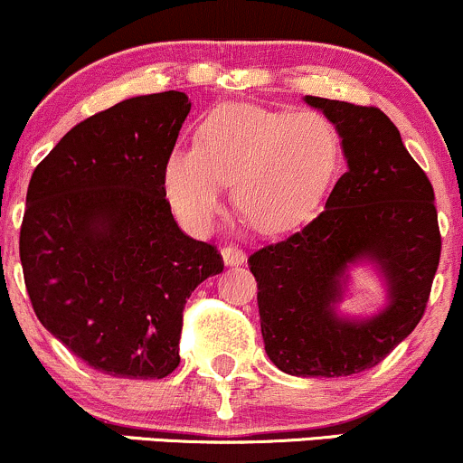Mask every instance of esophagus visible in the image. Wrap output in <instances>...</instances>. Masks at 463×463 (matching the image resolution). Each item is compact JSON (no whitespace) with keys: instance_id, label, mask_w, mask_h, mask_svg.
<instances>
[{"instance_id":"1","label":"esophagus","mask_w":463,"mask_h":463,"mask_svg":"<svg viewBox=\"0 0 463 463\" xmlns=\"http://www.w3.org/2000/svg\"><path fill=\"white\" fill-rule=\"evenodd\" d=\"M221 253H222V262H225L227 267H238V265H242V262L247 260L245 251H242L241 247H236V245L222 247Z\"/></svg>"}]
</instances>
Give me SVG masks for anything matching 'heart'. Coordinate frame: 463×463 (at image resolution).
Listing matches in <instances>:
<instances>
[{
  "mask_svg": "<svg viewBox=\"0 0 463 463\" xmlns=\"http://www.w3.org/2000/svg\"><path fill=\"white\" fill-rule=\"evenodd\" d=\"M340 165V138L322 114L230 103L198 123L196 147L163 163V192L183 225L205 233L232 181L233 205L262 233L313 216Z\"/></svg>",
  "mask_w": 463,
  "mask_h": 463,
  "instance_id": "1",
  "label": "heart"
}]
</instances>
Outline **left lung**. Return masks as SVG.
Returning a JSON list of instances; mask_svg holds the SVG:
<instances>
[{"mask_svg":"<svg viewBox=\"0 0 463 463\" xmlns=\"http://www.w3.org/2000/svg\"><path fill=\"white\" fill-rule=\"evenodd\" d=\"M335 126L346 172L305 230L250 256L269 360L298 377L373 369L421 320L439 265L435 192L400 130L377 108L305 97ZM371 264L387 289L373 317H342L353 266Z\"/></svg>","mask_w":463,"mask_h":463,"instance_id":"left-lung-1","label":"left lung"}]
</instances>
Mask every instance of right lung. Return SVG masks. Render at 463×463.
<instances>
[{
	"label": "right lung",
	"instance_id": "1",
	"mask_svg": "<svg viewBox=\"0 0 463 463\" xmlns=\"http://www.w3.org/2000/svg\"><path fill=\"white\" fill-rule=\"evenodd\" d=\"M192 103L132 97L74 126L34 167L19 258L39 322L88 366L161 380L176 369L183 309L221 253L174 221L163 163Z\"/></svg>",
	"mask_w": 463,
	"mask_h": 463
}]
</instances>
